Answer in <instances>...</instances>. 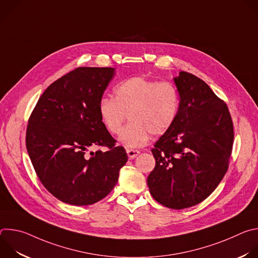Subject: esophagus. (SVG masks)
I'll list each match as a JSON object with an SVG mask.
<instances>
[{
	"instance_id": "obj_1",
	"label": "esophagus",
	"mask_w": 258,
	"mask_h": 258,
	"mask_svg": "<svg viewBox=\"0 0 258 258\" xmlns=\"http://www.w3.org/2000/svg\"><path fill=\"white\" fill-rule=\"evenodd\" d=\"M126 153H127V156H128L130 159H134V158H136V157L140 154V151H139V150L127 149V150H126Z\"/></svg>"
}]
</instances>
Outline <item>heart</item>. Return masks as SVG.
Segmentation results:
<instances>
[{"label":"heart","instance_id":"obj_1","mask_svg":"<svg viewBox=\"0 0 258 258\" xmlns=\"http://www.w3.org/2000/svg\"><path fill=\"white\" fill-rule=\"evenodd\" d=\"M114 98H102L98 105L101 122L111 135H118L128 117L131 123L119 141L130 149L145 146L153 136L167 133L180 107L177 88L169 82L144 77L124 80L114 88Z\"/></svg>","mask_w":258,"mask_h":258}]
</instances>
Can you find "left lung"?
I'll return each mask as SVG.
<instances>
[{"instance_id":"8db88e82","label":"left lung","mask_w":258,"mask_h":258,"mask_svg":"<svg viewBox=\"0 0 258 258\" xmlns=\"http://www.w3.org/2000/svg\"><path fill=\"white\" fill-rule=\"evenodd\" d=\"M177 118L151 150L156 164L147 183L165 207L183 209L205 200L225 176L234 127L227 104L199 78L180 71Z\"/></svg>"}]
</instances>
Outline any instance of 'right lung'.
I'll use <instances>...</instances> for the list:
<instances>
[{"mask_svg":"<svg viewBox=\"0 0 258 258\" xmlns=\"http://www.w3.org/2000/svg\"><path fill=\"white\" fill-rule=\"evenodd\" d=\"M114 75L111 67L70 71L47 88L29 117L26 149L33 168L44 187L64 203L83 206L105 198L127 161L98 112ZM95 145L108 149L89 153Z\"/></svg>","mask_w":258,"mask_h":258,"instance_id":"obj_1","label":"right lung"}]
</instances>
